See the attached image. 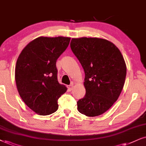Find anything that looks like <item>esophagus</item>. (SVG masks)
<instances>
[{"label":"esophagus","mask_w":146,"mask_h":146,"mask_svg":"<svg viewBox=\"0 0 146 146\" xmlns=\"http://www.w3.org/2000/svg\"><path fill=\"white\" fill-rule=\"evenodd\" d=\"M73 83H72L71 84H70V85H69V86H68V89H69V91H72V89H73Z\"/></svg>","instance_id":"esophagus-1"}]
</instances>
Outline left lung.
I'll use <instances>...</instances> for the list:
<instances>
[{
  "label": "left lung",
  "instance_id": "1",
  "mask_svg": "<svg viewBox=\"0 0 146 146\" xmlns=\"http://www.w3.org/2000/svg\"><path fill=\"white\" fill-rule=\"evenodd\" d=\"M70 47L85 74L86 94L77 102V109L87 116H100L110 108L123 89L125 59L114 44L104 38H72Z\"/></svg>",
  "mask_w": 146,
  "mask_h": 146
}]
</instances>
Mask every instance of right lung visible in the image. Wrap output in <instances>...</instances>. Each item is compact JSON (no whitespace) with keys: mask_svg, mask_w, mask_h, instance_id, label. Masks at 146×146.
Listing matches in <instances>:
<instances>
[{"mask_svg":"<svg viewBox=\"0 0 146 146\" xmlns=\"http://www.w3.org/2000/svg\"><path fill=\"white\" fill-rule=\"evenodd\" d=\"M70 38L40 36L23 48L16 63L15 78L24 103L37 114L57 111V100L67 87L57 80L56 62L66 49Z\"/></svg>","mask_w":146,"mask_h":146,"instance_id":"right-lung-1","label":"right lung"}]
</instances>
